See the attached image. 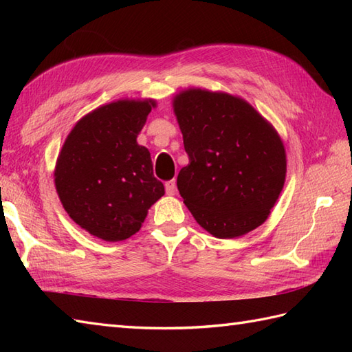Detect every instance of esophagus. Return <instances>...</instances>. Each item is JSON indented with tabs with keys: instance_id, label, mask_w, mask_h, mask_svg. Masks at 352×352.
Returning a JSON list of instances; mask_svg holds the SVG:
<instances>
[{
	"instance_id": "obj_1",
	"label": "esophagus",
	"mask_w": 352,
	"mask_h": 352,
	"mask_svg": "<svg viewBox=\"0 0 352 352\" xmlns=\"http://www.w3.org/2000/svg\"><path fill=\"white\" fill-rule=\"evenodd\" d=\"M164 189H166L168 195H175L177 192V182L175 180H169L164 183Z\"/></svg>"
}]
</instances>
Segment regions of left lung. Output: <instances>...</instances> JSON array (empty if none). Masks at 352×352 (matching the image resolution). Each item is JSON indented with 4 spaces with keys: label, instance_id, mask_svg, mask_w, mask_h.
<instances>
[{
    "label": "left lung",
    "instance_id": "left-lung-1",
    "mask_svg": "<svg viewBox=\"0 0 352 352\" xmlns=\"http://www.w3.org/2000/svg\"><path fill=\"white\" fill-rule=\"evenodd\" d=\"M172 106L189 155L177 188L193 218L219 239L261 226L286 180L278 133L250 102L226 92L188 89Z\"/></svg>",
    "mask_w": 352,
    "mask_h": 352
}]
</instances>
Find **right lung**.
Masks as SVG:
<instances>
[{
    "mask_svg": "<svg viewBox=\"0 0 352 352\" xmlns=\"http://www.w3.org/2000/svg\"><path fill=\"white\" fill-rule=\"evenodd\" d=\"M154 100H119L95 109L71 130L54 170L69 218L106 242L138 233L148 208L164 195L145 146L138 144Z\"/></svg>",
    "mask_w": 352,
    "mask_h": 352,
    "instance_id": "right-lung-1",
    "label": "right lung"
}]
</instances>
